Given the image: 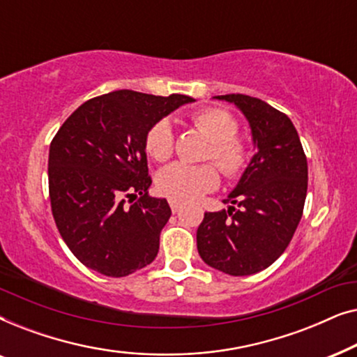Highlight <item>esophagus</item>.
<instances>
[{"instance_id": "esophagus-1", "label": "esophagus", "mask_w": 357, "mask_h": 357, "mask_svg": "<svg viewBox=\"0 0 357 357\" xmlns=\"http://www.w3.org/2000/svg\"><path fill=\"white\" fill-rule=\"evenodd\" d=\"M169 204H170V209H172L174 213H177L178 209H180V206H182V203H180L178 199H172V198L169 199Z\"/></svg>"}]
</instances>
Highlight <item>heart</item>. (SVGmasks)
<instances>
[{"label":"heart","mask_w":357,"mask_h":357,"mask_svg":"<svg viewBox=\"0 0 357 357\" xmlns=\"http://www.w3.org/2000/svg\"><path fill=\"white\" fill-rule=\"evenodd\" d=\"M193 125L211 141L208 158L216 160L227 178H236L243 172L248 162L245 141L237 138V120L222 109H204L192 115ZM151 158L164 162L174 153V133L169 120H159L151 126L144 141ZM219 183V170L214 164L192 165L175 162L162 169L158 175L160 193L172 199L190 202L211 192Z\"/></svg>","instance_id":"heart-1"}]
</instances>
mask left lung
I'll use <instances>...</instances> for the list:
<instances>
[{
    "label": "left lung",
    "instance_id": "obj_1",
    "mask_svg": "<svg viewBox=\"0 0 357 357\" xmlns=\"http://www.w3.org/2000/svg\"><path fill=\"white\" fill-rule=\"evenodd\" d=\"M234 104L252 130L257 153L222 211L204 213L197 231L203 261L231 276L265 270L294 236L307 195V158L289 116L257 97L216 96Z\"/></svg>",
    "mask_w": 357,
    "mask_h": 357
}]
</instances>
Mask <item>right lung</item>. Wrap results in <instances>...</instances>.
<instances>
[{
	"label": "right lung",
	"mask_w": 357,
	"mask_h": 357,
	"mask_svg": "<svg viewBox=\"0 0 357 357\" xmlns=\"http://www.w3.org/2000/svg\"><path fill=\"white\" fill-rule=\"evenodd\" d=\"M190 102L180 94L114 91L84 102L58 130L48 154L52 213L82 265L121 278L158 255L172 211L167 199L148 193L144 141L155 121Z\"/></svg>",
	"instance_id": "obj_1"
}]
</instances>
